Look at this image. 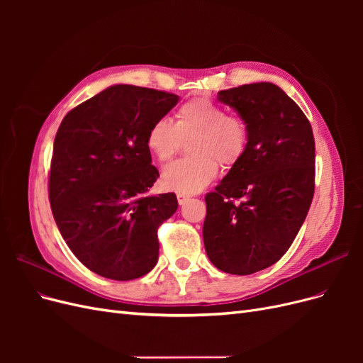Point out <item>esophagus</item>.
I'll return each mask as SVG.
<instances>
[{
	"mask_svg": "<svg viewBox=\"0 0 363 363\" xmlns=\"http://www.w3.org/2000/svg\"><path fill=\"white\" fill-rule=\"evenodd\" d=\"M191 199V195L188 194H182V192H177V201L180 206H183L186 201H188Z\"/></svg>",
	"mask_w": 363,
	"mask_h": 363,
	"instance_id": "1",
	"label": "esophagus"
}]
</instances>
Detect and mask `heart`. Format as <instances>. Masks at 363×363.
Returning a JSON list of instances; mask_svg holds the SVG:
<instances>
[{
    "instance_id": "b5f03b06",
    "label": "heart",
    "mask_w": 363,
    "mask_h": 363,
    "mask_svg": "<svg viewBox=\"0 0 363 363\" xmlns=\"http://www.w3.org/2000/svg\"><path fill=\"white\" fill-rule=\"evenodd\" d=\"M191 156L172 162L162 172L164 188L182 194H195L218 174V163L230 169L242 160L248 145L245 121L228 115L227 108L208 98H194L175 112V123L159 118L147 133V147L159 162H168L188 138Z\"/></svg>"
}]
</instances>
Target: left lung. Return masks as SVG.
I'll return each mask as SVG.
<instances>
[{"label":"left lung","mask_w":363,"mask_h":363,"mask_svg":"<svg viewBox=\"0 0 363 363\" xmlns=\"http://www.w3.org/2000/svg\"><path fill=\"white\" fill-rule=\"evenodd\" d=\"M218 100L245 121L248 145L206 195L204 248L218 269L248 276L280 260L304 223L315 192V139L309 119L276 84L232 87Z\"/></svg>","instance_id":"left-lung-1"}]
</instances>
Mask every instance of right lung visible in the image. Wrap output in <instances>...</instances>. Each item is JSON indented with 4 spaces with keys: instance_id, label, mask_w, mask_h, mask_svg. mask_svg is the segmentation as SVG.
<instances>
[{
    "instance_id": "right-lung-1",
    "label": "right lung",
    "mask_w": 363,
    "mask_h": 363,
    "mask_svg": "<svg viewBox=\"0 0 363 363\" xmlns=\"http://www.w3.org/2000/svg\"><path fill=\"white\" fill-rule=\"evenodd\" d=\"M179 96L116 84L77 106L54 139L51 211L65 242L86 268L133 280L156 267L157 228L177 211L175 194L147 195L159 177L147 133Z\"/></svg>"
}]
</instances>
